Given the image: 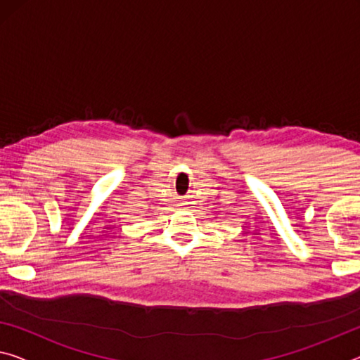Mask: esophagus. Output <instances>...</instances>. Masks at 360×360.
Listing matches in <instances>:
<instances>
[{
	"label": "esophagus",
	"instance_id": "obj_1",
	"mask_svg": "<svg viewBox=\"0 0 360 360\" xmlns=\"http://www.w3.org/2000/svg\"><path fill=\"white\" fill-rule=\"evenodd\" d=\"M179 206H185V202H180V204H179Z\"/></svg>",
	"mask_w": 360,
	"mask_h": 360
}]
</instances>
